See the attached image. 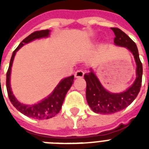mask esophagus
Returning <instances> with one entry per match:
<instances>
[{
    "instance_id": "obj_1",
    "label": "esophagus",
    "mask_w": 149,
    "mask_h": 149,
    "mask_svg": "<svg viewBox=\"0 0 149 149\" xmlns=\"http://www.w3.org/2000/svg\"><path fill=\"white\" fill-rule=\"evenodd\" d=\"M84 72L83 70H77L76 73H75V77H77V78H82V77H84Z\"/></svg>"
}]
</instances>
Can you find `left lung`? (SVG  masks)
<instances>
[{
  "mask_svg": "<svg viewBox=\"0 0 149 149\" xmlns=\"http://www.w3.org/2000/svg\"><path fill=\"white\" fill-rule=\"evenodd\" d=\"M115 35L114 43L117 45L127 48L132 52L137 65V77L135 81L127 91L120 93H112L102 86L97 77L91 70L85 73L84 79L86 82V97L89 106L93 112L103 114L113 113L129 106L137 97L142 81V63L139 58L136 44L129 36L118 28H111Z\"/></svg>",
  "mask_w": 149,
  "mask_h": 149,
  "instance_id": "left-lung-1",
  "label": "left lung"
}]
</instances>
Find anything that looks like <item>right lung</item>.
Returning <instances> with one entry per match:
<instances>
[{"instance_id":"right-lung-1","label":"right lung","mask_w":149,"mask_h":149,"mask_svg":"<svg viewBox=\"0 0 149 149\" xmlns=\"http://www.w3.org/2000/svg\"><path fill=\"white\" fill-rule=\"evenodd\" d=\"M49 35V30H41V31H34L33 33L29 35L28 37L24 38L19 45L16 48V49L13 52L12 56L10 58V64L8 67V72H7V78H6V86H7V91H8V97L13 106L22 113L24 115L28 116L29 118L38 119V120H43V119H49V118H53L61 110L62 105H63V100L65 99V94L70 90L72 86L74 79V76H71L67 78L61 80L60 83L56 86L53 92L50 94L47 98L43 100L42 101L38 103L35 105H25V104H21L16 100L14 97L10 86V75L11 65H12L14 57H15L16 52L20 48L23 46L24 44L29 43L31 41L35 40L36 38L47 37Z\"/></svg>"}]
</instances>
